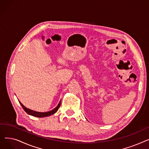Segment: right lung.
<instances>
[{
  "label": "right lung",
  "instance_id": "1",
  "mask_svg": "<svg viewBox=\"0 0 149 149\" xmlns=\"http://www.w3.org/2000/svg\"><path fill=\"white\" fill-rule=\"evenodd\" d=\"M19 103H20V105L22 106V107H23V110H24L28 114H29V115H32V116H36V117H40V118H42V117H46V116H50V115H52V114H54V113H56L57 111H58V108L60 107V104H61V101H60L59 102V103H58V104L57 105V106L56 107V108H54L53 110H52V111H49V112H36V111H32V110H31V109H28V108H26L25 106H23L20 101H19Z\"/></svg>",
  "mask_w": 149,
  "mask_h": 149
}]
</instances>
